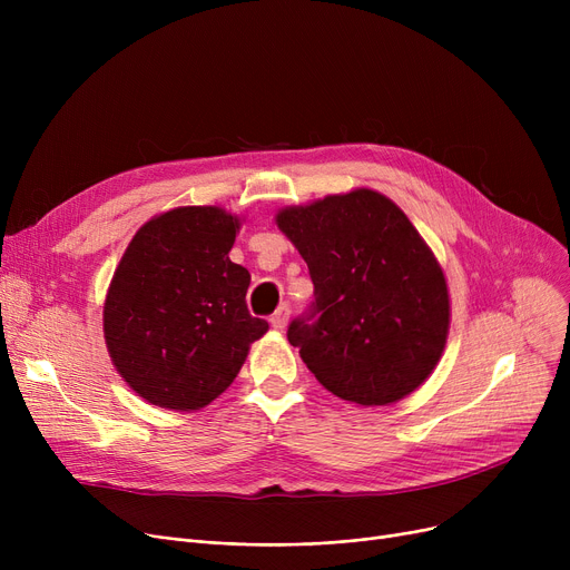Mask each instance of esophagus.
<instances>
[{"instance_id":"34e87169","label":"esophagus","mask_w":570,"mask_h":570,"mask_svg":"<svg viewBox=\"0 0 570 570\" xmlns=\"http://www.w3.org/2000/svg\"><path fill=\"white\" fill-rule=\"evenodd\" d=\"M288 314H291V307L284 303L273 316H269V323H273L275 331H284L286 323H288Z\"/></svg>"}]
</instances>
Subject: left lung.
Wrapping results in <instances>:
<instances>
[{"label": "left lung", "instance_id": "1", "mask_svg": "<svg viewBox=\"0 0 570 570\" xmlns=\"http://www.w3.org/2000/svg\"><path fill=\"white\" fill-rule=\"evenodd\" d=\"M305 258L312 309L288 342L318 383L361 406L411 395L436 367L451 327L443 269L402 209L353 189L277 213Z\"/></svg>", "mask_w": 570, "mask_h": 570}]
</instances>
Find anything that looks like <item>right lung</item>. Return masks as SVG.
<instances>
[{
	"mask_svg": "<svg viewBox=\"0 0 570 570\" xmlns=\"http://www.w3.org/2000/svg\"><path fill=\"white\" fill-rule=\"evenodd\" d=\"M239 217L175 207L138 228L104 303L110 361L145 402L196 411L245 365L267 321L247 309L249 273L228 258Z\"/></svg>",
	"mask_w": 570,
	"mask_h": 570,
	"instance_id": "obj_1",
	"label": "right lung"
}]
</instances>
